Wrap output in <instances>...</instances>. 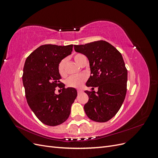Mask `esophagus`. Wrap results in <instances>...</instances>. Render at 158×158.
I'll use <instances>...</instances> for the list:
<instances>
[{
    "label": "esophagus",
    "instance_id": "obj_1",
    "mask_svg": "<svg viewBox=\"0 0 158 158\" xmlns=\"http://www.w3.org/2000/svg\"><path fill=\"white\" fill-rule=\"evenodd\" d=\"M77 92H78V94H80V93H81V92H82L83 91H82V89H77Z\"/></svg>",
    "mask_w": 158,
    "mask_h": 158
}]
</instances>
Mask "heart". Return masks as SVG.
I'll return each mask as SVG.
<instances>
[{"mask_svg":"<svg viewBox=\"0 0 158 158\" xmlns=\"http://www.w3.org/2000/svg\"><path fill=\"white\" fill-rule=\"evenodd\" d=\"M74 60L81 65L82 64L84 59H85V56L81 53H76L74 55ZM66 62L65 59L61 60L58 65V72L61 77L65 78L67 76V73L66 70ZM87 76L84 74H81L78 75H74L70 76L66 80V85L69 87L74 88H80L82 86L83 84L87 80Z\"/></svg>","mask_w":158,"mask_h":158,"instance_id":"1","label":"heart"}]
</instances>
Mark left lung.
I'll list each match as a JSON object with an SVG mask.
<instances>
[{
	"label": "left lung",
	"mask_w": 158,
	"mask_h": 158,
	"mask_svg": "<svg viewBox=\"0 0 158 158\" xmlns=\"http://www.w3.org/2000/svg\"><path fill=\"white\" fill-rule=\"evenodd\" d=\"M74 47L89 62L91 76L85 85L92 90L85 91L89 97L84 107L85 114L95 122H107L117 113L126 96L127 69L122 55L103 40ZM95 87L97 93L93 91Z\"/></svg>",
	"instance_id": "8db88e82"
}]
</instances>
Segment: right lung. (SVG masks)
Instances as JSON below:
<instances>
[{
    "mask_svg": "<svg viewBox=\"0 0 158 158\" xmlns=\"http://www.w3.org/2000/svg\"><path fill=\"white\" fill-rule=\"evenodd\" d=\"M73 45H41L27 56L22 75L27 102L39 120L45 125L56 126L67 120L71 106L77 96L73 88H64L60 80L58 65L73 51ZM62 92L55 94V88Z\"/></svg>",
    "mask_w": 158,
    "mask_h": 158,
    "instance_id": "obj_1",
    "label": "right lung"
}]
</instances>
